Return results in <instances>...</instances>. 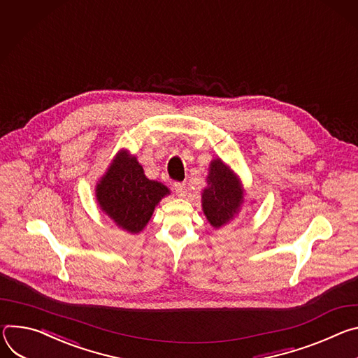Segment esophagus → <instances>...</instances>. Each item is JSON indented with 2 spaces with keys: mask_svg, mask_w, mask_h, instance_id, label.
Masks as SVG:
<instances>
[{
  "mask_svg": "<svg viewBox=\"0 0 358 358\" xmlns=\"http://www.w3.org/2000/svg\"><path fill=\"white\" fill-rule=\"evenodd\" d=\"M173 189H175V192H176V194H178L179 197L186 196V185H185V183L175 182V183H173Z\"/></svg>",
  "mask_w": 358,
  "mask_h": 358,
  "instance_id": "34e87169",
  "label": "esophagus"
}]
</instances>
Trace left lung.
<instances>
[{"label": "left lung", "instance_id": "left-lung-1", "mask_svg": "<svg viewBox=\"0 0 358 358\" xmlns=\"http://www.w3.org/2000/svg\"><path fill=\"white\" fill-rule=\"evenodd\" d=\"M202 192V208L209 223L219 229L239 213L245 201V189L236 173L222 161L213 159Z\"/></svg>", "mask_w": 358, "mask_h": 358}]
</instances>
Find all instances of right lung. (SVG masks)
<instances>
[{"mask_svg": "<svg viewBox=\"0 0 358 358\" xmlns=\"http://www.w3.org/2000/svg\"><path fill=\"white\" fill-rule=\"evenodd\" d=\"M169 193L164 183L145 176L143 168L127 149L116 153L95 187L101 210L132 234L143 230L157 203Z\"/></svg>", "mask_w": 358, "mask_h": 358, "instance_id": "add662e5", "label": "right lung"}]
</instances>
